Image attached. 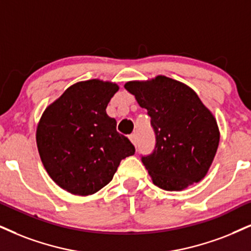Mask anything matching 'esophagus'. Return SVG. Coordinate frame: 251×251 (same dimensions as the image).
<instances>
[{
  "mask_svg": "<svg viewBox=\"0 0 251 251\" xmlns=\"http://www.w3.org/2000/svg\"><path fill=\"white\" fill-rule=\"evenodd\" d=\"M128 138H129V140H131L132 144L136 146V144H138V138H136V134H131Z\"/></svg>",
  "mask_w": 251,
  "mask_h": 251,
  "instance_id": "34e87169",
  "label": "esophagus"
}]
</instances>
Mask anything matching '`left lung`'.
Segmentation results:
<instances>
[{
    "instance_id": "8db88e82",
    "label": "left lung",
    "mask_w": 251,
    "mask_h": 251,
    "mask_svg": "<svg viewBox=\"0 0 251 251\" xmlns=\"http://www.w3.org/2000/svg\"><path fill=\"white\" fill-rule=\"evenodd\" d=\"M126 90L148 111L156 147L142 157L155 185L182 191L207 175L217 154L220 131L212 111L183 82L157 75L126 82Z\"/></svg>"
}]
</instances>
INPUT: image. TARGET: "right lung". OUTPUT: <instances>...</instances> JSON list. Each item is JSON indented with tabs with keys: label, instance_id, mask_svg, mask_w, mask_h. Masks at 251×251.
I'll list each match as a JSON object with an SVG mask.
<instances>
[{
	"label": "right lung",
	"instance_id": "add662e5",
	"mask_svg": "<svg viewBox=\"0 0 251 251\" xmlns=\"http://www.w3.org/2000/svg\"><path fill=\"white\" fill-rule=\"evenodd\" d=\"M119 85L100 78L71 85L46 107L36 141L43 166L56 185L72 195H94L113 178L120 161L134 154L116 119L106 115Z\"/></svg>",
	"mask_w": 251,
	"mask_h": 251
}]
</instances>
